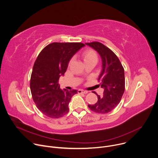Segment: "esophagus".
<instances>
[{"label": "esophagus", "instance_id": "esophagus-1", "mask_svg": "<svg viewBox=\"0 0 158 158\" xmlns=\"http://www.w3.org/2000/svg\"><path fill=\"white\" fill-rule=\"evenodd\" d=\"M77 93L79 94H87L88 92L87 91H84V90H82V89H79V90H78Z\"/></svg>", "mask_w": 158, "mask_h": 158}]
</instances>
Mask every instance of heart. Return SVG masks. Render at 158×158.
Wrapping results in <instances>:
<instances>
[{"label":"heart","mask_w":158,"mask_h":158,"mask_svg":"<svg viewBox=\"0 0 158 158\" xmlns=\"http://www.w3.org/2000/svg\"><path fill=\"white\" fill-rule=\"evenodd\" d=\"M82 59L85 63L91 62V61H96L97 62L98 60V56L95 51L91 49H86L82 53ZM72 60L70 62H71Z\"/></svg>","instance_id":"1"}]
</instances>
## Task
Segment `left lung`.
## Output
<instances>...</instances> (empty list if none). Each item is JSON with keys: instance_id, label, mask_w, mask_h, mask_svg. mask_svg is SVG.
I'll return each instance as SVG.
<instances>
[{"instance_id": "8db88e82", "label": "left lung", "mask_w": 158, "mask_h": 158, "mask_svg": "<svg viewBox=\"0 0 158 158\" xmlns=\"http://www.w3.org/2000/svg\"><path fill=\"white\" fill-rule=\"evenodd\" d=\"M100 55L102 59V70L98 81L104 89L103 96L98 95V102L88 105L91 110L106 114L114 109L120 102L125 90L124 70L117 56L104 44L98 42L85 43Z\"/></svg>"}]
</instances>
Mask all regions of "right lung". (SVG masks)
<instances>
[{"label":"right lung","mask_w":158,"mask_h":158,"mask_svg":"<svg viewBox=\"0 0 158 158\" xmlns=\"http://www.w3.org/2000/svg\"><path fill=\"white\" fill-rule=\"evenodd\" d=\"M85 45L81 42H54L44 48L35 60L30 87L33 100L42 113L59 118L69 111V104L77 90H62L58 81L73 56Z\"/></svg>","instance_id":"obj_1"}]
</instances>
